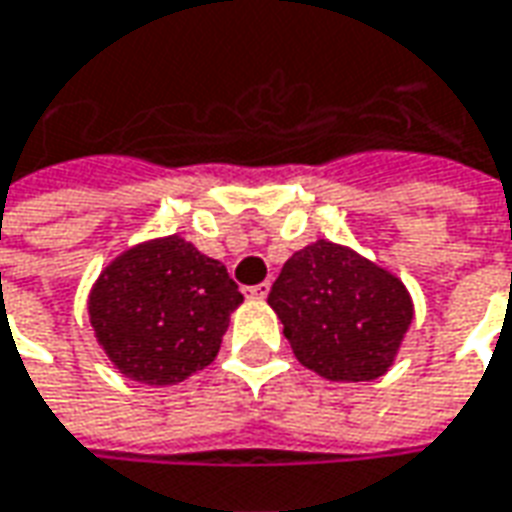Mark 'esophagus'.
Returning <instances> with one entry per match:
<instances>
[{
    "instance_id": "esophagus-1",
    "label": "esophagus",
    "mask_w": 512,
    "mask_h": 512,
    "mask_svg": "<svg viewBox=\"0 0 512 512\" xmlns=\"http://www.w3.org/2000/svg\"><path fill=\"white\" fill-rule=\"evenodd\" d=\"M269 291H271L269 280H266V283H260V285H252V288H246V294H249L252 300H266V297H269Z\"/></svg>"
}]
</instances>
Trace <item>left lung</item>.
Segmentation results:
<instances>
[{"mask_svg": "<svg viewBox=\"0 0 512 512\" xmlns=\"http://www.w3.org/2000/svg\"><path fill=\"white\" fill-rule=\"evenodd\" d=\"M269 305L297 361L328 381L381 378L415 319L392 271L325 238L285 260Z\"/></svg>", "mask_w": 512, "mask_h": 512, "instance_id": "left-lung-1", "label": "left lung"}]
</instances>
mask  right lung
Segmentation results:
<instances>
[{"instance_id": "obj_1", "label": "right lung", "mask_w": 512, "mask_h": 512, "mask_svg": "<svg viewBox=\"0 0 512 512\" xmlns=\"http://www.w3.org/2000/svg\"><path fill=\"white\" fill-rule=\"evenodd\" d=\"M241 302L221 260L168 235L125 249L100 271L89 291V322L125 378L168 387L215 361Z\"/></svg>"}]
</instances>
